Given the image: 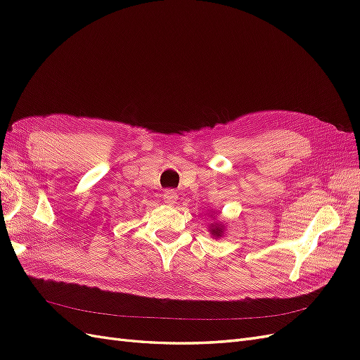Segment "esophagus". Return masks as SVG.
Returning a JSON list of instances; mask_svg holds the SVG:
<instances>
[{
    "mask_svg": "<svg viewBox=\"0 0 360 360\" xmlns=\"http://www.w3.org/2000/svg\"><path fill=\"white\" fill-rule=\"evenodd\" d=\"M162 197H163V201H165L167 204H174L177 201V192L172 191V189H168V191L163 192Z\"/></svg>",
    "mask_w": 360,
    "mask_h": 360,
    "instance_id": "34e87169",
    "label": "esophagus"
}]
</instances>
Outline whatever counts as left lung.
Listing matches in <instances>:
<instances>
[{"label":"left lung","instance_id":"left-lung-1","mask_svg":"<svg viewBox=\"0 0 360 360\" xmlns=\"http://www.w3.org/2000/svg\"><path fill=\"white\" fill-rule=\"evenodd\" d=\"M212 234H213V236H216V237H219V236L222 234V228H221V226H214V228H212Z\"/></svg>","mask_w":360,"mask_h":360}]
</instances>
